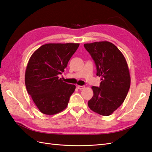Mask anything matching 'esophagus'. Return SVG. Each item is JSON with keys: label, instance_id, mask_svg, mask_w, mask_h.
Returning <instances> with one entry per match:
<instances>
[{"label": "esophagus", "instance_id": "esophagus-1", "mask_svg": "<svg viewBox=\"0 0 152 152\" xmlns=\"http://www.w3.org/2000/svg\"><path fill=\"white\" fill-rule=\"evenodd\" d=\"M77 88H78V89L82 90V89H83L85 88V86H78V87H77Z\"/></svg>", "mask_w": 152, "mask_h": 152}]
</instances>
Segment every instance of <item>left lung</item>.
Returning a JSON list of instances; mask_svg holds the SVG:
<instances>
[{
  "instance_id": "1",
  "label": "left lung",
  "mask_w": 152,
  "mask_h": 152,
  "mask_svg": "<svg viewBox=\"0 0 152 152\" xmlns=\"http://www.w3.org/2000/svg\"><path fill=\"white\" fill-rule=\"evenodd\" d=\"M101 77L99 87L93 86V97L88 106L97 114L111 115L124 102L129 90L131 77L124 55L114 44L108 41L85 44Z\"/></svg>"
}]
</instances>
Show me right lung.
<instances>
[{
  "mask_svg": "<svg viewBox=\"0 0 152 152\" xmlns=\"http://www.w3.org/2000/svg\"><path fill=\"white\" fill-rule=\"evenodd\" d=\"M80 44H46L32 55L25 70L27 92L38 110L54 115L66 108L76 86L59 78Z\"/></svg>",
  "mask_w": 152,
  "mask_h": 152,
  "instance_id": "add662e5",
  "label": "right lung"
}]
</instances>
